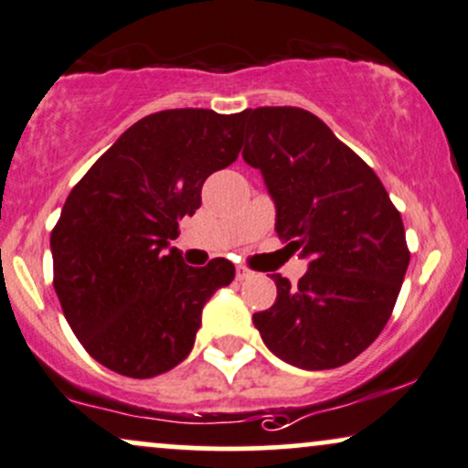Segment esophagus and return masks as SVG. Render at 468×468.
<instances>
[{"mask_svg": "<svg viewBox=\"0 0 468 468\" xmlns=\"http://www.w3.org/2000/svg\"><path fill=\"white\" fill-rule=\"evenodd\" d=\"M250 278H253V273L247 267H243V264H239V267H236V280L239 282H243V280H250Z\"/></svg>", "mask_w": 468, "mask_h": 468, "instance_id": "1", "label": "esophagus"}]
</instances>
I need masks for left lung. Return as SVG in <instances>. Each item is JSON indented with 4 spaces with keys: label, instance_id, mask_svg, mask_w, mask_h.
<instances>
[{
    "label": "left lung",
    "instance_id": "8db88e82",
    "mask_svg": "<svg viewBox=\"0 0 468 468\" xmlns=\"http://www.w3.org/2000/svg\"><path fill=\"white\" fill-rule=\"evenodd\" d=\"M243 123V158L275 201V232L310 258L297 286L273 275L278 297L253 325L288 365H347L384 330L410 264L399 210L371 166L313 112L250 108Z\"/></svg>",
    "mask_w": 468,
    "mask_h": 468
}]
</instances>
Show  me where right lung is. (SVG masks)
<instances>
[{
    "label": "right lung",
    "instance_id": "obj_1",
    "mask_svg": "<svg viewBox=\"0 0 468 468\" xmlns=\"http://www.w3.org/2000/svg\"><path fill=\"white\" fill-rule=\"evenodd\" d=\"M243 112L176 108L136 121L86 171L51 229L54 288L82 347L145 379L190 354L201 310L234 280L215 258L184 264L169 247L201 206L206 177L239 158Z\"/></svg>",
    "mask_w": 468,
    "mask_h": 468
}]
</instances>
